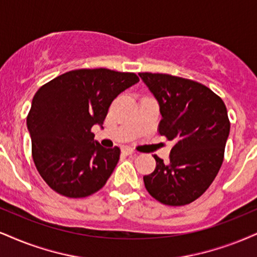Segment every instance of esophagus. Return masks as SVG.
<instances>
[{"label": "esophagus", "instance_id": "34e87169", "mask_svg": "<svg viewBox=\"0 0 257 257\" xmlns=\"http://www.w3.org/2000/svg\"><path fill=\"white\" fill-rule=\"evenodd\" d=\"M121 153L123 155H126V156H136V155H137V153H136L135 150H132L131 148H123Z\"/></svg>", "mask_w": 257, "mask_h": 257}]
</instances>
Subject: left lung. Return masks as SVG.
<instances>
[{
    "label": "left lung",
    "instance_id": "left-lung-1",
    "mask_svg": "<svg viewBox=\"0 0 257 257\" xmlns=\"http://www.w3.org/2000/svg\"><path fill=\"white\" fill-rule=\"evenodd\" d=\"M160 106L158 131L174 142L169 162L155 155L147 191L164 205L191 204L219 172L230 134L223 100L204 84L166 74H138Z\"/></svg>",
    "mask_w": 257,
    "mask_h": 257
}]
</instances>
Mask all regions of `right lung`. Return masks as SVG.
Wrapping results in <instances>:
<instances>
[{
	"mask_svg": "<svg viewBox=\"0 0 257 257\" xmlns=\"http://www.w3.org/2000/svg\"><path fill=\"white\" fill-rule=\"evenodd\" d=\"M132 72L81 69L40 87L32 100L27 128L38 172L53 191L84 198L102 188L119 161L120 149L94 141L120 93L138 83Z\"/></svg>",
	"mask_w": 257,
	"mask_h": 257,
	"instance_id": "add662e5",
	"label": "right lung"
}]
</instances>
